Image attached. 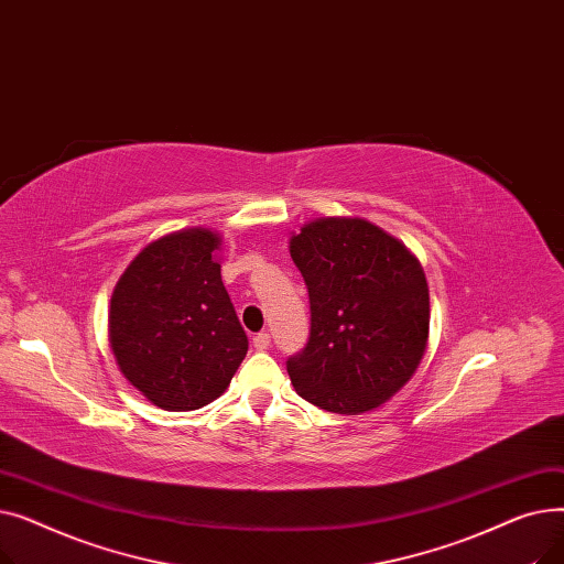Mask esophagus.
Segmentation results:
<instances>
[{"label":"esophagus","instance_id":"1","mask_svg":"<svg viewBox=\"0 0 564 564\" xmlns=\"http://www.w3.org/2000/svg\"><path fill=\"white\" fill-rule=\"evenodd\" d=\"M270 345H272V336L267 334V332H260V334H256V336H253V347H256L258 351L270 349Z\"/></svg>","mask_w":564,"mask_h":564}]
</instances>
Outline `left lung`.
Masks as SVG:
<instances>
[{
	"instance_id": "1",
	"label": "left lung",
	"mask_w": 564,
	"mask_h": 564,
	"mask_svg": "<svg viewBox=\"0 0 564 564\" xmlns=\"http://www.w3.org/2000/svg\"><path fill=\"white\" fill-rule=\"evenodd\" d=\"M308 288L311 336L288 359L311 404L359 416L391 400L421 366L430 338V288L400 240L359 217H319L290 237Z\"/></svg>"
}]
</instances>
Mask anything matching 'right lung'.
<instances>
[{"instance_id":"add662e5","label":"right lung","mask_w":564,"mask_h":564,"mask_svg":"<svg viewBox=\"0 0 564 564\" xmlns=\"http://www.w3.org/2000/svg\"><path fill=\"white\" fill-rule=\"evenodd\" d=\"M221 235L183 228L145 245L111 292L109 345L118 370L160 409L217 400L249 340L221 281Z\"/></svg>"}]
</instances>
